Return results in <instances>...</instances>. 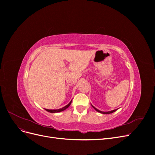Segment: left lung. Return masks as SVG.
Here are the masks:
<instances>
[{
  "label": "left lung",
  "instance_id": "1",
  "mask_svg": "<svg viewBox=\"0 0 155 155\" xmlns=\"http://www.w3.org/2000/svg\"><path fill=\"white\" fill-rule=\"evenodd\" d=\"M92 107L94 108V109L97 112H100V113H101V114H111V113H112V112H115V111H116V110H117V109H114V110H110V111L104 112V111H101V110H98L97 109H96V107H94L92 105Z\"/></svg>",
  "mask_w": 155,
  "mask_h": 155
}]
</instances>
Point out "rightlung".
I'll list each match as a JSON object with an SVG mask.
<instances>
[{
  "mask_svg": "<svg viewBox=\"0 0 155 155\" xmlns=\"http://www.w3.org/2000/svg\"><path fill=\"white\" fill-rule=\"evenodd\" d=\"M71 103H72V100L70 101V103L69 104H68V105H67L66 106H64V107H62L61 109H54V110H52V109H45L46 111H48V112H51V113H56V112H61V111H63V110H66L67 108L70 105V104H71Z\"/></svg>",
  "mask_w": 155,
  "mask_h": 155,
  "instance_id": "1",
  "label": "right lung"
}]
</instances>
